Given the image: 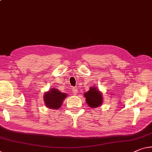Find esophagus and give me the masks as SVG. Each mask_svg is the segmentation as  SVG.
Listing matches in <instances>:
<instances>
[{
  "mask_svg": "<svg viewBox=\"0 0 152 152\" xmlns=\"http://www.w3.org/2000/svg\"><path fill=\"white\" fill-rule=\"evenodd\" d=\"M72 92H73V94H74V95H76L77 93H78V90L76 88H73L72 89Z\"/></svg>",
  "mask_w": 152,
  "mask_h": 152,
  "instance_id": "1",
  "label": "esophagus"
}]
</instances>
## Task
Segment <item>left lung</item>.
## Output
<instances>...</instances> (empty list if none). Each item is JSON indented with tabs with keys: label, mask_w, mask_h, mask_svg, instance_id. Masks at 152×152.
<instances>
[{
	"label": "left lung",
	"mask_w": 152,
	"mask_h": 152,
	"mask_svg": "<svg viewBox=\"0 0 152 152\" xmlns=\"http://www.w3.org/2000/svg\"><path fill=\"white\" fill-rule=\"evenodd\" d=\"M86 102L91 107H98L101 105L103 102V97L101 92L95 87H91L87 93H85Z\"/></svg>",
	"instance_id": "8db88e82"
}]
</instances>
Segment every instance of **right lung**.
I'll return each instance as SVG.
<instances>
[{
  "instance_id": "1",
  "label": "right lung",
  "mask_w": 152,
  "mask_h": 152,
  "mask_svg": "<svg viewBox=\"0 0 152 152\" xmlns=\"http://www.w3.org/2000/svg\"><path fill=\"white\" fill-rule=\"evenodd\" d=\"M66 96V93H61L57 89H51L45 95L44 101L46 106L51 109H58L61 107L63 101Z\"/></svg>"
}]
</instances>
